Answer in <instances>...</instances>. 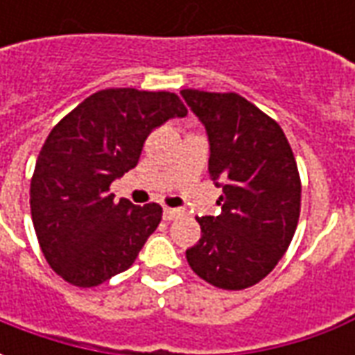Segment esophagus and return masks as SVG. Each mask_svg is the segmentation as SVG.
Returning a JSON list of instances; mask_svg holds the SVG:
<instances>
[{
	"instance_id": "esophagus-1",
	"label": "esophagus",
	"mask_w": 355,
	"mask_h": 355,
	"mask_svg": "<svg viewBox=\"0 0 355 355\" xmlns=\"http://www.w3.org/2000/svg\"><path fill=\"white\" fill-rule=\"evenodd\" d=\"M180 215H182V211H180V209H173V207L163 209V218H165V220H175V218H178Z\"/></svg>"
}]
</instances>
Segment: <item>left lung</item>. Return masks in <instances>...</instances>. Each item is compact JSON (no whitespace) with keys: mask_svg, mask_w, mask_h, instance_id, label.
<instances>
[{"mask_svg":"<svg viewBox=\"0 0 355 355\" xmlns=\"http://www.w3.org/2000/svg\"><path fill=\"white\" fill-rule=\"evenodd\" d=\"M205 125L209 175L223 188L218 216H196L201 238L186 261L218 289L241 291L264 279L295 236L300 177L282 127L238 93L180 91Z\"/></svg>","mask_w":355,"mask_h":355,"instance_id":"left-lung-1","label":"left lung"}]
</instances>
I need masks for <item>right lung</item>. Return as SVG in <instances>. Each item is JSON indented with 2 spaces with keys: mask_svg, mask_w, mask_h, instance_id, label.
<instances>
[{
  "mask_svg": "<svg viewBox=\"0 0 355 355\" xmlns=\"http://www.w3.org/2000/svg\"><path fill=\"white\" fill-rule=\"evenodd\" d=\"M186 114L175 93L104 89L53 127L35 162L30 209L43 257L62 279L94 287L131 268L163 211L114 201L110 184L139 163L155 127Z\"/></svg>",
  "mask_w": 355,
  "mask_h": 355,
  "instance_id": "1",
  "label": "right lung"
}]
</instances>
